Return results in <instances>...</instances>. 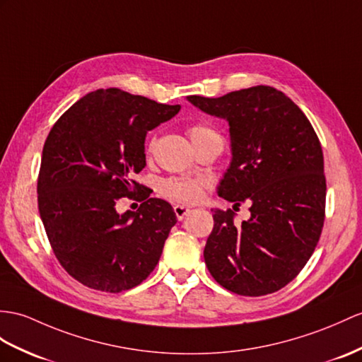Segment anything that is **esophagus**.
Segmentation results:
<instances>
[{
  "mask_svg": "<svg viewBox=\"0 0 362 362\" xmlns=\"http://www.w3.org/2000/svg\"><path fill=\"white\" fill-rule=\"evenodd\" d=\"M173 211H175L176 218H178L180 221H182V219L186 218L192 210H190V207H186V206H175V207H173Z\"/></svg>",
  "mask_w": 362,
  "mask_h": 362,
  "instance_id": "esophagus-1",
  "label": "esophagus"
}]
</instances>
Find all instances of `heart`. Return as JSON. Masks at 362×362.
<instances>
[{"mask_svg":"<svg viewBox=\"0 0 362 362\" xmlns=\"http://www.w3.org/2000/svg\"><path fill=\"white\" fill-rule=\"evenodd\" d=\"M189 136L192 139L195 148L209 144V143H221L223 138L219 132L207 124H193L189 127ZM155 146V139H152L147 146V152L152 153ZM209 187V180L206 178H187V176H180V178H169L163 182L161 192L163 195L178 204H193L198 202L204 190Z\"/></svg>","mask_w":362,"mask_h":362,"instance_id":"b5f03b06","label":"heart"}]
</instances>
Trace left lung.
<instances>
[{"label":"left lung","instance_id":"1","mask_svg":"<svg viewBox=\"0 0 362 362\" xmlns=\"http://www.w3.org/2000/svg\"><path fill=\"white\" fill-rule=\"evenodd\" d=\"M187 100L230 127L232 161L218 195L233 209L250 202V218L238 227L233 210H211L210 275L243 296L276 292L303 270L321 236L327 187L320 139L303 110L270 86Z\"/></svg>","mask_w":362,"mask_h":362}]
</instances>
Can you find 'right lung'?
Segmentation results:
<instances>
[{
  "label": "right lung",
  "instance_id": "add662e5",
  "mask_svg": "<svg viewBox=\"0 0 362 362\" xmlns=\"http://www.w3.org/2000/svg\"><path fill=\"white\" fill-rule=\"evenodd\" d=\"M180 109L112 87L83 96L52 127L38 175L40 216L57 259L81 284L119 293L156 267L176 215L134 175L146 167L147 132ZM124 196L144 202L119 216Z\"/></svg>",
  "mask_w": 362,
  "mask_h": 362
}]
</instances>
